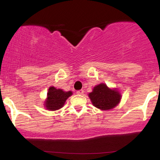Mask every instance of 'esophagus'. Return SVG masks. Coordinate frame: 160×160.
Masks as SVG:
<instances>
[{
	"instance_id": "34e87169",
	"label": "esophagus",
	"mask_w": 160,
	"mask_h": 160,
	"mask_svg": "<svg viewBox=\"0 0 160 160\" xmlns=\"http://www.w3.org/2000/svg\"><path fill=\"white\" fill-rule=\"evenodd\" d=\"M83 92H84L83 89H80V90L77 91V94H78V95H82Z\"/></svg>"
}]
</instances>
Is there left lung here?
<instances>
[{
    "label": "left lung",
    "mask_w": 160,
    "mask_h": 160,
    "mask_svg": "<svg viewBox=\"0 0 160 160\" xmlns=\"http://www.w3.org/2000/svg\"><path fill=\"white\" fill-rule=\"evenodd\" d=\"M89 96L93 105L101 110L112 109L119 104L121 99L118 91L110 89L104 83L95 86Z\"/></svg>",
    "instance_id": "obj_1"
}]
</instances>
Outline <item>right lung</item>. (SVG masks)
<instances>
[{
	"mask_svg": "<svg viewBox=\"0 0 160 160\" xmlns=\"http://www.w3.org/2000/svg\"><path fill=\"white\" fill-rule=\"evenodd\" d=\"M72 95L71 91L64 92L62 89H56L53 86L49 87L46 101V107L50 111H56L63 107L65 101Z\"/></svg>",
	"mask_w": 160,
	"mask_h": 160,
	"instance_id": "1",
	"label": "right lung"
}]
</instances>
